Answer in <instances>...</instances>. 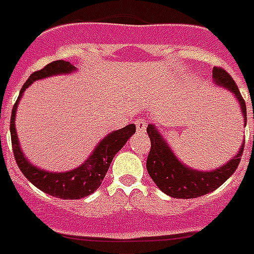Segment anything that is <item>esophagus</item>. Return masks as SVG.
<instances>
[{
    "instance_id": "34e87169",
    "label": "esophagus",
    "mask_w": 254,
    "mask_h": 254,
    "mask_svg": "<svg viewBox=\"0 0 254 254\" xmlns=\"http://www.w3.org/2000/svg\"><path fill=\"white\" fill-rule=\"evenodd\" d=\"M148 127V123H146V120L144 119H140L135 121V127H137V131L138 133H144L145 129Z\"/></svg>"
}]
</instances>
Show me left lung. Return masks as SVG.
I'll use <instances>...</instances> for the list:
<instances>
[{
  "label": "left lung",
  "instance_id": "1",
  "mask_svg": "<svg viewBox=\"0 0 254 254\" xmlns=\"http://www.w3.org/2000/svg\"><path fill=\"white\" fill-rule=\"evenodd\" d=\"M213 81L235 94L237 101L240 102V108L247 125V105L235 80L226 70L214 66ZM146 131L152 144L146 160V169L149 176L160 188V190L174 198H196L216 190L235 173L244 152L243 144L239 153L226 162L225 165L209 172H200V170L191 169L176 157L173 150L166 144L164 137L160 134V131L156 129L154 125L149 124Z\"/></svg>",
  "mask_w": 254,
  "mask_h": 254
}]
</instances>
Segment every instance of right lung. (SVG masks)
Returning <instances> with one entry per match:
<instances>
[{
	"mask_svg": "<svg viewBox=\"0 0 254 254\" xmlns=\"http://www.w3.org/2000/svg\"><path fill=\"white\" fill-rule=\"evenodd\" d=\"M74 70L75 67L69 61L58 60V61L48 64L41 70L34 71L21 89L18 98L11 110L10 117L11 146H13L15 162H17L19 170L40 190L45 191L50 196L64 198V200H78V198L89 196L93 191L97 190L98 187L101 185L106 172L109 169L113 157L117 154V152H120V149L127 144V141L130 138L131 134H134L135 131V125L130 124L123 129L109 133L105 138H102L100 144L97 145L96 149L93 150L92 154L82 165L73 170H69V172H58V173L53 172L52 173V172L42 170L30 164L19 148V141L17 137V131H15V112H17L19 100L24 94L25 89L28 88L29 85H32L34 81L52 77V75L67 74Z\"/></svg>",
	"mask_w": 254,
	"mask_h": 254,
	"instance_id": "obj_1",
	"label": "right lung"
}]
</instances>
